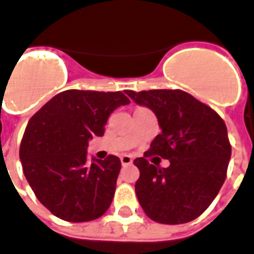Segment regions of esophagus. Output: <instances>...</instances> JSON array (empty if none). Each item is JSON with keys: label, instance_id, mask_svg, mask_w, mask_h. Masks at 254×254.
<instances>
[{"label": "esophagus", "instance_id": "34e87169", "mask_svg": "<svg viewBox=\"0 0 254 254\" xmlns=\"http://www.w3.org/2000/svg\"><path fill=\"white\" fill-rule=\"evenodd\" d=\"M120 161H122V165L123 166L131 165V164H132V158H131L129 155H122V157H120Z\"/></svg>", "mask_w": 254, "mask_h": 254}]
</instances>
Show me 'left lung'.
I'll return each instance as SVG.
<instances>
[{"instance_id":"1","label":"left lung","mask_w":254,"mask_h":254,"mask_svg":"<svg viewBox=\"0 0 254 254\" xmlns=\"http://www.w3.org/2000/svg\"><path fill=\"white\" fill-rule=\"evenodd\" d=\"M135 103L157 116L161 134L145 153L169 159L168 168L134 160L139 169L135 193L151 221L180 225L196 219L223 186L231 145L223 119L214 109L180 89L126 90Z\"/></svg>"}]
</instances>
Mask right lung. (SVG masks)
<instances>
[{
	"mask_svg": "<svg viewBox=\"0 0 254 254\" xmlns=\"http://www.w3.org/2000/svg\"><path fill=\"white\" fill-rule=\"evenodd\" d=\"M129 104L122 92L64 90L29 119L20 145L23 172L38 200L67 222L104 215L114 199L120 160L86 158L88 142L103 136L108 116Z\"/></svg>",
	"mask_w": 254,
	"mask_h": 254,
	"instance_id": "1",
	"label": "right lung"
}]
</instances>
